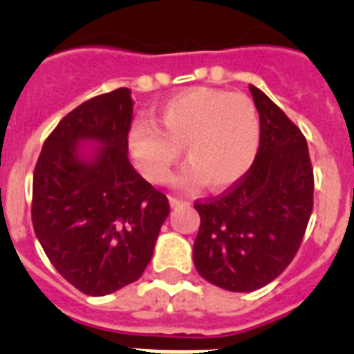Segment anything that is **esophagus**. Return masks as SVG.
<instances>
[{"label": "esophagus", "instance_id": "34e87169", "mask_svg": "<svg viewBox=\"0 0 354 354\" xmlns=\"http://www.w3.org/2000/svg\"><path fill=\"white\" fill-rule=\"evenodd\" d=\"M168 200H170L171 207H177V205H179V204H183V200L177 198V196H170V198H168Z\"/></svg>", "mask_w": 354, "mask_h": 354}]
</instances>
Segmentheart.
Listing matches in <instances>:
<instances>
[{"label":"heart","instance_id":"obj_1","mask_svg":"<svg viewBox=\"0 0 354 354\" xmlns=\"http://www.w3.org/2000/svg\"><path fill=\"white\" fill-rule=\"evenodd\" d=\"M159 124L136 118L127 152L147 180L162 184L180 156L189 159L177 177L183 187L227 189L239 183L257 158L261 120L250 97L216 88H189L159 108Z\"/></svg>","mask_w":354,"mask_h":354}]
</instances>
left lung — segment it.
Here are the masks:
<instances>
[{
    "mask_svg": "<svg viewBox=\"0 0 354 354\" xmlns=\"http://www.w3.org/2000/svg\"><path fill=\"white\" fill-rule=\"evenodd\" d=\"M261 143L248 174L223 196L195 204L193 262L202 278L232 292L273 282L301 245L314 205V171L301 131L250 84Z\"/></svg>",
    "mask_w": 354,
    "mask_h": 354,
    "instance_id": "1",
    "label": "left lung"
}]
</instances>
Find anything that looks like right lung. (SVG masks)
I'll list each match as a JSON object with an SVG mask.
<instances>
[{"label": "right lung", "instance_id": "add662e5", "mask_svg": "<svg viewBox=\"0 0 354 354\" xmlns=\"http://www.w3.org/2000/svg\"><path fill=\"white\" fill-rule=\"evenodd\" d=\"M129 88L93 97L65 115L46 140L33 174L37 239L68 283L106 296L149 266L168 198L129 162Z\"/></svg>", "mask_w": 354, "mask_h": 354}]
</instances>
